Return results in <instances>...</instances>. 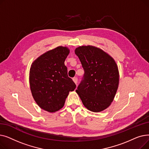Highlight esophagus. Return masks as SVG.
<instances>
[{
  "mask_svg": "<svg viewBox=\"0 0 149 149\" xmlns=\"http://www.w3.org/2000/svg\"><path fill=\"white\" fill-rule=\"evenodd\" d=\"M72 80L74 81V82L75 83V84H77V82H78V79L77 77H74L72 79Z\"/></svg>",
  "mask_w": 149,
  "mask_h": 149,
  "instance_id": "obj_1",
  "label": "esophagus"
}]
</instances>
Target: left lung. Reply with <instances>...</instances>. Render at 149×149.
I'll return each mask as SVG.
<instances>
[{"mask_svg": "<svg viewBox=\"0 0 149 149\" xmlns=\"http://www.w3.org/2000/svg\"><path fill=\"white\" fill-rule=\"evenodd\" d=\"M84 70L83 79L76 90L84 107L100 112L109 107L118 88L119 70L115 60L94 46L75 49Z\"/></svg>", "mask_w": 149, "mask_h": 149, "instance_id": "left-lung-1", "label": "left lung"}]
</instances>
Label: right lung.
<instances>
[{"label":"right lung","mask_w":149,"mask_h":149,"mask_svg":"<svg viewBox=\"0 0 149 149\" xmlns=\"http://www.w3.org/2000/svg\"><path fill=\"white\" fill-rule=\"evenodd\" d=\"M70 52L66 46H58L36 58L29 70V85L37 105L54 113L64 106L70 91L76 85L68 75L65 61Z\"/></svg>","instance_id":"obj_1"}]
</instances>
